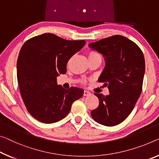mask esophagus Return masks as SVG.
Instances as JSON below:
<instances>
[{
	"label": "esophagus",
	"mask_w": 159,
	"mask_h": 159,
	"mask_svg": "<svg viewBox=\"0 0 159 159\" xmlns=\"http://www.w3.org/2000/svg\"><path fill=\"white\" fill-rule=\"evenodd\" d=\"M90 94H91V93L89 91H87V90H84V96H89Z\"/></svg>",
	"instance_id": "1"
}]
</instances>
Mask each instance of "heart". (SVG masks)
Listing matches in <instances>:
<instances>
[{
	"label": "heart",
	"instance_id": "obj_1",
	"mask_svg": "<svg viewBox=\"0 0 159 159\" xmlns=\"http://www.w3.org/2000/svg\"><path fill=\"white\" fill-rule=\"evenodd\" d=\"M99 55L98 53L94 52V51H91V52H89V57H94V56H97ZM83 82H85L84 80H83Z\"/></svg>",
	"mask_w": 159,
	"mask_h": 159
}]
</instances>
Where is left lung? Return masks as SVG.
I'll return each instance as SVG.
<instances>
[{
	"instance_id": "obj_1",
	"label": "left lung",
	"mask_w": 159,
	"mask_h": 159,
	"mask_svg": "<svg viewBox=\"0 0 159 159\" xmlns=\"http://www.w3.org/2000/svg\"><path fill=\"white\" fill-rule=\"evenodd\" d=\"M91 48L104 56L106 65L99 78L108 87L109 94L94 93L99 106L92 117L107 126L121 123L132 111L142 91L145 72L144 56L133 41L116 35L90 43Z\"/></svg>"
}]
</instances>
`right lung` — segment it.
I'll return each instance as SVG.
<instances>
[{
	"instance_id": "obj_1",
	"label": "right lung",
	"mask_w": 159,
	"mask_h": 159,
	"mask_svg": "<svg viewBox=\"0 0 159 159\" xmlns=\"http://www.w3.org/2000/svg\"><path fill=\"white\" fill-rule=\"evenodd\" d=\"M85 45L83 40H67L52 33L35 36L23 44L17 61V77L29 113L43 123L57 122L69 114L73 102L84 90L65 89L57 77L67 71V63Z\"/></svg>"
}]
</instances>
